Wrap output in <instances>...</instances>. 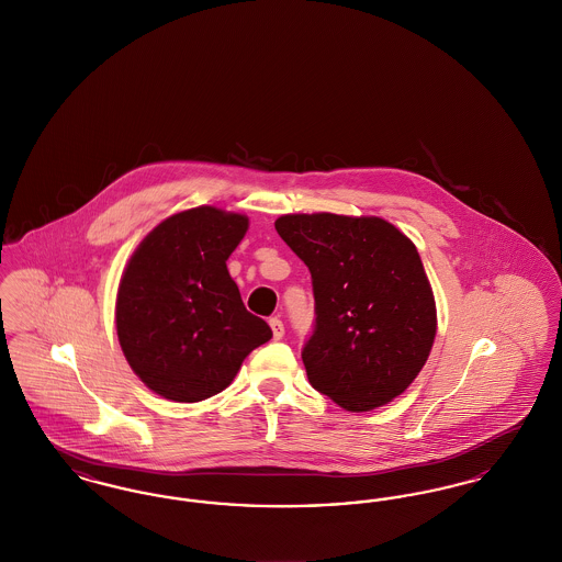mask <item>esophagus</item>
I'll list each match as a JSON object with an SVG mask.
<instances>
[{"label": "esophagus", "mask_w": 562, "mask_h": 562, "mask_svg": "<svg viewBox=\"0 0 562 562\" xmlns=\"http://www.w3.org/2000/svg\"><path fill=\"white\" fill-rule=\"evenodd\" d=\"M269 326H271L273 339H282V337H284V324H282L280 318H271V321H269Z\"/></svg>", "instance_id": "1"}]
</instances>
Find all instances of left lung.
Listing matches in <instances>:
<instances>
[{"label": "left lung", "instance_id": "1", "mask_svg": "<svg viewBox=\"0 0 562 562\" xmlns=\"http://www.w3.org/2000/svg\"><path fill=\"white\" fill-rule=\"evenodd\" d=\"M276 232L312 273L316 328L301 353L312 387L351 413L401 396L436 337L417 246L379 216L282 214Z\"/></svg>", "mask_w": 562, "mask_h": 562}]
</instances>
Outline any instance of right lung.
<instances>
[{
    "instance_id": "1",
    "label": "right lung",
    "mask_w": 562,
    "mask_h": 562,
    "mask_svg": "<svg viewBox=\"0 0 562 562\" xmlns=\"http://www.w3.org/2000/svg\"><path fill=\"white\" fill-rule=\"evenodd\" d=\"M248 216L198 206L164 218L128 261L115 328L134 374L161 398L198 402L223 392L244 358L271 339L241 303L227 259Z\"/></svg>"
}]
</instances>
